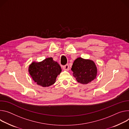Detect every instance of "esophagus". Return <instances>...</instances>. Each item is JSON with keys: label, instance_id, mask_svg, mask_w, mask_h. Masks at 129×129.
I'll return each instance as SVG.
<instances>
[{"label": "esophagus", "instance_id": "obj_1", "mask_svg": "<svg viewBox=\"0 0 129 129\" xmlns=\"http://www.w3.org/2000/svg\"><path fill=\"white\" fill-rule=\"evenodd\" d=\"M63 69L64 70H66V71H68L69 70V66L68 65V64H67L66 65L63 66Z\"/></svg>", "mask_w": 129, "mask_h": 129}]
</instances>
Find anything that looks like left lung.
I'll use <instances>...</instances> for the list:
<instances>
[{
	"mask_svg": "<svg viewBox=\"0 0 129 129\" xmlns=\"http://www.w3.org/2000/svg\"><path fill=\"white\" fill-rule=\"evenodd\" d=\"M71 70L77 81L84 84L95 79L97 74V68L95 62L91 59L81 57H78L74 60Z\"/></svg>",
	"mask_w": 129,
	"mask_h": 129,
	"instance_id": "1",
	"label": "left lung"
}]
</instances>
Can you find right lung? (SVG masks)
<instances>
[{"instance_id": "obj_1", "label": "right lung", "mask_w": 129, "mask_h": 129, "mask_svg": "<svg viewBox=\"0 0 129 129\" xmlns=\"http://www.w3.org/2000/svg\"><path fill=\"white\" fill-rule=\"evenodd\" d=\"M61 72L59 64L52 57L47 58L40 62H32L28 67V72L33 80L42 87L53 84Z\"/></svg>"}]
</instances>
